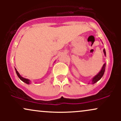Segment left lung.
Masks as SVG:
<instances>
[{
  "instance_id": "left-lung-1",
  "label": "left lung",
  "mask_w": 121,
  "mask_h": 121,
  "mask_svg": "<svg viewBox=\"0 0 121 121\" xmlns=\"http://www.w3.org/2000/svg\"><path fill=\"white\" fill-rule=\"evenodd\" d=\"M104 55L106 56V52H105V49H104ZM105 66H106V64H104L103 66H102V69H101V71L99 72L97 75H95L93 78L92 80H91V83H92V84H95V82H97V81H99V80L102 78V77L103 76V75L104 74V72H105Z\"/></svg>"
}]
</instances>
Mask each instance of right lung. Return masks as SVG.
<instances>
[{
    "label": "right lung",
    "instance_id": "add662e5",
    "mask_svg": "<svg viewBox=\"0 0 121 121\" xmlns=\"http://www.w3.org/2000/svg\"><path fill=\"white\" fill-rule=\"evenodd\" d=\"M15 70H16V74H17L18 77H19V78H20L22 81H23L24 82L26 83V84H30V80H28V79H27V78H24V77H22V76H21L20 75V74L19 73V72L17 71V70H16V68H15Z\"/></svg>",
    "mask_w": 121,
    "mask_h": 121
}]
</instances>
